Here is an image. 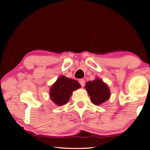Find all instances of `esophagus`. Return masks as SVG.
I'll use <instances>...</instances> for the list:
<instances>
[{"label":"esophagus","instance_id":"esophagus-1","mask_svg":"<svg viewBox=\"0 0 150 150\" xmlns=\"http://www.w3.org/2000/svg\"><path fill=\"white\" fill-rule=\"evenodd\" d=\"M79 83H80L81 87H83L85 86V83H86V81H85L84 79H80V80H79Z\"/></svg>","mask_w":150,"mask_h":150}]
</instances>
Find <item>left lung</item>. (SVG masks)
I'll list each match as a JSON object with an SVG mask.
<instances>
[{
    "label": "left lung",
    "instance_id": "8db88e82",
    "mask_svg": "<svg viewBox=\"0 0 150 150\" xmlns=\"http://www.w3.org/2000/svg\"><path fill=\"white\" fill-rule=\"evenodd\" d=\"M85 88L88 93L91 102L95 105H99L104 103L110 97L108 86L99 78L89 81L86 83Z\"/></svg>",
    "mask_w": 150,
    "mask_h": 150
}]
</instances>
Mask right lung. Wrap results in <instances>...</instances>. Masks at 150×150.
Here are the masks:
<instances>
[{
    "instance_id": "obj_1",
    "label": "right lung",
    "mask_w": 150,
    "mask_h": 150,
    "mask_svg": "<svg viewBox=\"0 0 150 150\" xmlns=\"http://www.w3.org/2000/svg\"><path fill=\"white\" fill-rule=\"evenodd\" d=\"M80 87V84L76 80L61 76L51 87L50 98L57 105H64L69 102L72 92Z\"/></svg>"
}]
</instances>
